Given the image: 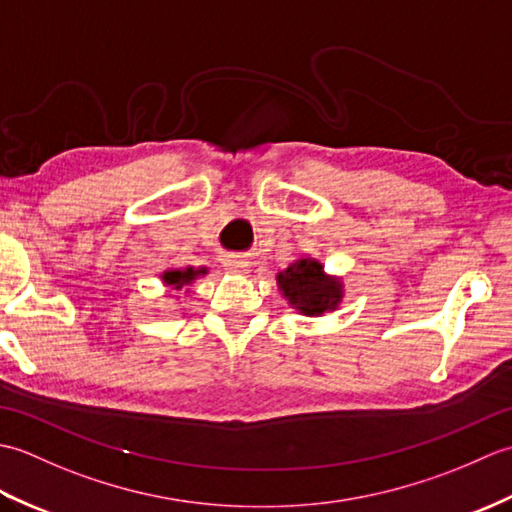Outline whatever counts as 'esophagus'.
Segmentation results:
<instances>
[{
	"label": "esophagus",
	"mask_w": 512,
	"mask_h": 512,
	"mask_svg": "<svg viewBox=\"0 0 512 512\" xmlns=\"http://www.w3.org/2000/svg\"><path fill=\"white\" fill-rule=\"evenodd\" d=\"M224 268L231 270V273H244V270L248 268V259L244 255H226Z\"/></svg>",
	"instance_id": "obj_1"
}]
</instances>
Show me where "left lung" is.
Segmentation results:
<instances>
[{"label":"left lung","instance_id":"8db88e82","mask_svg":"<svg viewBox=\"0 0 512 512\" xmlns=\"http://www.w3.org/2000/svg\"><path fill=\"white\" fill-rule=\"evenodd\" d=\"M277 284L292 306L310 317L334 310L341 301V284L325 277L323 266L314 259H301L299 264L288 266L284 273H279Z\"/></svg>","mask_w":512,"mask_h":512}]
</instances>
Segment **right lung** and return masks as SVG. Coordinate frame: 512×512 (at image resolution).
Wrapping results in <instances>:
<instances>
[{
	"instance_id": "obj_1",
	"label": "right lung",
	"mask_w": 512,
	"mask_h": 512,
	"mask_svg": "<svg viewBox=\"0 0 512 512\" xmlns=\"http://www.w3.org/2000/svg\"><path fill=\"white\" fill-rule=\"evenodd\" d=\"M200 273H204V270H191V268H187V270H169V273L162 275V279H165L169 286L182 288L184 284H189V281L195 279V275H200Z\"/></svg>"
}]
</instances>
